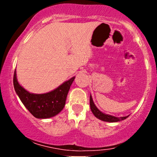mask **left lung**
I'll use <instances>...</instances> for the list:
<instances>
[{
    "mask_svg": "<svg viewBox=\"0 0 157 157\" xmlns=\"http://www.w3.org/2000/svg\"><path fill=\"white\" fill-rule=\"evenodd\" d=\"M90 107H91V111H92L93 114L99 120H102L104 122H116L119 121H122V120H125L126 118L128 117V116L126 117H117L112 116V115L106 114V113H102L100 110L97 109V107L94 103L93 99L91 95H90Z\"/></svg>",
    "mask_w": 157,
    "mask_h": 157,
    "instance_id": "obj_1",
    "label": "left lung"
}]
</instances>
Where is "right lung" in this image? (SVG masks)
Instances as JSON below:
<instances>
[{
    "label": "right lung",
    "mask_w": 157,
    "mask_h": 157,
    "mask_svg": "<svg viewBox=\"0 0 157 157\" xmlns=\"http://www.w3.org/2000/svg\"><path fill=\"white\" fill-rule=\"evenodd\" d=\"M75 78L73 77L65 81L49 92L34 94L29 92L19 84L15 70L13 84L16 94L29 111L37 119H47L56 116L63 109L66 97Z\"/></svg>",
    "instance_id": "right-lung-1"
}]
</instances>
